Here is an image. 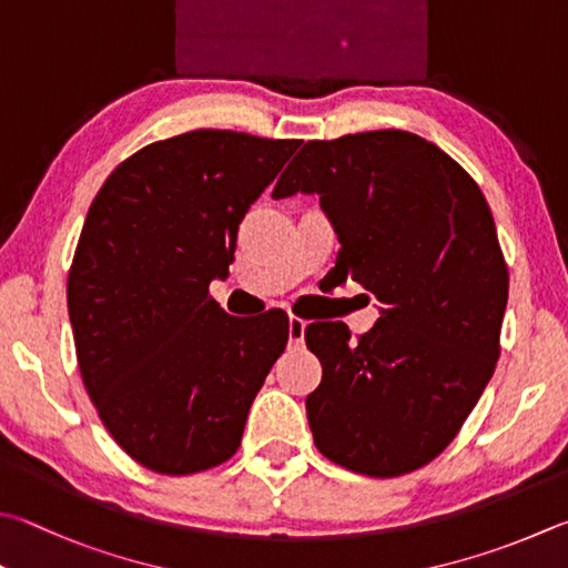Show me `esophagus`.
<instances>
[{"instance_id":"1","label":"esophagus","mask_w":568,"mask_h":568,"mask_svg":"<svg viewBox=\"0 0 568 568\" xmlns=\"http://www.w3.org/2000/svg\"><path fill=\"white\" fill-rule=\"evenodd\" d=\"M287 337H291L293 345H303V339H305V320L303 317L291 315V320H287Z\"/></svg>"}]
</instances>
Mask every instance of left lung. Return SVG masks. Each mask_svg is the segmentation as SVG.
Wrapping results in <instances>:
<instances>
[{
  "instance_id": "left-lung-1",
  "label": "left lung",
  "mask_w": 568,
  "mask_h": 568,
  "mask_svg": "<svg viewBox=\"0 0 568 568\" xmlns=\"http://www.w3.org/2000/svg\"><path fill=\"white\" fill-rule=\"evenodd\" d=\"M317 193L343 248L337 281L383 303L369 333L313 323L323 365L305 399L315 447L349 471L399 477L439 457L501 353L509 271L479 185L409 131L307 141L273 199Z\"/></svg>"
}]
</instances>
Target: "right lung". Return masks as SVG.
<instances>
[{"label": "right lung", "instance_id": "1", "mask_svg": "<svg viewBox=\"0 0 568 568\" xmlns=\"http://www.w3.org/2000/svg\"><path fill=\"white\" fill-rule=\"evenodd\" d=\"M297 139L199 129L133 153L101 185L69 267L81 379L116 445L169 477L241 447L287 345V315L233 317L209 295L251 203Z\"/></svg>", "mask_w": 568, "mask_h": 568}]
</instances>
